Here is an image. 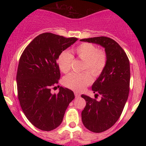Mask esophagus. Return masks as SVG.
<instances>
[{"instance_id": "obj_1", "label": "esophagus", "mask_w": 146, "mask_h": 146, "mask_svg": "<svg viewBox=\"0 0 146 146\" xmlns=\"http://www.w3.org/2000/svg\"><path fill=\"white\" fill-rule=\"evenodd\" d=\"M74 93H75V98H80V95L78 93H77V92H75Z\"/></svg>"}]
</instances>
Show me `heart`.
Listing matches in <instances>:
<instances>
[{"label":"heart","instance_id":"heart-1","mask_svg":"<svg viewBox=\"0 0 146 146\" xmlns=\"http://www.w3.org/2000/svg\"><path fill=\"white\" fill-rule=\"evenodd\" d=\"M73 55L84 62V70H88L94 76L101 74L106 64V55L102 50L90 43H82L73 50ZM73 56L67 52L60 55L58 64L62 72L66 73L71 70ZM93 79L88 72L80 73H70L63 80L64 86L75 91H82L92 83Z\"/></svg>","mask_w":146,"mask_h":146}]
</instances>
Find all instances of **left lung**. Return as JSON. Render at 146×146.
<instances>
[{
	"instance_id": "8db88e82",
	"label": "left lung",
	"mask_w": 146,
	"mask_h": 146,
	"mask_svg": "<svg viewBox=\"0 0 146 146\" xmlns=\"http://www.w3.org/2000/svg\"><path fill=\"white\" fill-rule=\"evenodd\" d=\"M80 41L100 45L106 55L105 68L92 85L95 96L100 95L101 100L82 95L86 102L82 112L83 124L91 132L99 133L111 128L121 116L130 90V62L120 45L108 37Z\"/></svg>"
}]
</instances>
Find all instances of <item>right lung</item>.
I'll return each mask as SVG.
<instances>
[{
    "instance_id": "add662e5",
    "label": "right lung",
    "mask_w": 146,
    "mask_h": 146,
    "mask_svg": "<svg viewBox=\"0 0 146 146\" xmlns=\"http://www.w3.org/2000/svg\"><path fill=\"white\" fill-rule=\"evenodd\" d=\"M77 40L44 33L36 37L22 53L16 75L18 100L25 116L40 130L51 131L59 126L75 98L67 88L60 86L58 94H52L51 88L60 78L57 60Z\"/></svg>"
}]
</instances>
